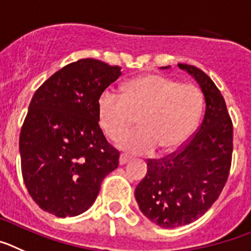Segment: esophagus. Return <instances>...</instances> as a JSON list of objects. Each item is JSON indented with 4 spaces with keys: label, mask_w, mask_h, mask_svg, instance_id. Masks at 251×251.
<instances>
[{
    "label": "esophagus",
    "mask_w": 251,
    "mask_h": 251,
    "mask_svg": "<svg viewBox=\"0 0 251 251\" xmlns=\"http://www.w3.org/2000/svg\"><path fill=\"white\" fill-rule=\"evenodd\" d=\"M130 161V157L127 156V155H125V153H121L120 156V165H125L126 162Z\"/></svg>",
    "instance_id": "obj_1"
}]
</instances>
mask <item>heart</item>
I'll use <instances>...</instances> for the list:
<instances>
[{"label": "heart", "mask_w": 251, "mask_h": 251, "mask_svg": "<svg viewBox=\"0 0 251 251\" xmlns=\"http://www.w3.org/2000/svg\"><path fill=\"white\" fill-rule=\"evenodd\" d=\"M96 106L100 127L111 140L126 134L137 117L139 130L119 141L121 149L131 153L156 148L160 152H173L195 130L201 116L202 95L194 85L145 74L128 81L121 95L105 90Z\"/></svg>", "instance_id": "1"}]
</instances>
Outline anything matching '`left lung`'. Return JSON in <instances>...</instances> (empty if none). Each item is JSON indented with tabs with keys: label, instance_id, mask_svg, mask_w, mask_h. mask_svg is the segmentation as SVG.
I'll use <instances>...</instances> for the list:
<instances>
[{
	"label": "left lung",
	"instance_id": "1",
	"mask_svg": "<svg viewBox=\"0 0 251 251\" xmlns=\"http://www.w3.org/2000/svg\"><path fill=\"white\" fill-rule=\"evenodd\" d=\"M177 66L198 81L206 107L196 134L179 151L149 159L148 173L135 189L141 213L162 227L182 226L204 215L224 189L231 166L232 123L223 95L204 71Z\"/></svg>",
	"mask_w": 251,
	"mask_h": 251
}]
</instances>
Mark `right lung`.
<instances>
[{
    "mask_svg": "<svg viewBox=\"0 0 251 251\" xmlns=\"http://www.w3.org/2000/svg\"><path fill=\"white\" fill-rule=\"evenodd\" d=\"M121 67L95 58L66 65L33 95L20 134L22 177L33 201L57 218L76 216L96 200L120 152L99 125V96Z\"/></svg>",
    "mask_w": 251,
    "mask_h": 251,
    "instance_id": "add662e5",
    "label": "right lung"
}]
</instances>
